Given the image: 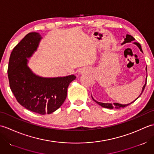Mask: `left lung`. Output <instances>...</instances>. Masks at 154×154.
Returning <instances> with one entry per match:
<instances>
[{
  "label": "left lung",
  "instance_id": "8db88e82",
  "mask_svg": "<svg viewBox=\"0 0 154 154\" xmlns=\"http://www.w3.org/2000/svg\"><path fill=\"white\" fill-rule=\"evenodd\" d=\"M123 38H124V42H122V43L121 44L122 45H123V44H126V43H130V42H133V41L135 40L133 36H132L131 35H129V34H126V38H124V36H123ZM133 44L136 45L138 47V48L140 49V50L142 52V53H143L142 50V47H141V45H140V44L139 43H138V42H134ZM146 73H147V66H146ZM146 81H147V75H146V83H145L144 85H143V87H142V90L141 93H140V94L138 96V97L136 99H138V98H139L140 96H141V94H142L143 90H144V89H145V87H146ZM91 97H92V99H93V100L94 101V102H95L96 103H97V104H99V105H100V106H102V107H103V108H106V109H112L113 108H114V109H121V108H124V107H125V106H127L128 105H129V104H130L131 103H134V101L136 100V99L135 100H134L133 102H131V103H129V104H120V103H100V102H99V101L94 100V98L93 97L92 95H91Z\"/></svg>",
  "mask_w": 154,
  "mask_h": 154
}]
</instances>
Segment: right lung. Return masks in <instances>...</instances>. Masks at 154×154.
<instances>
[{
  "mask_svg": "<svg viewBox=\"0 0 154 154\" xmlns=\"http://www.w3.org/2000/svg\"><path fill=\"white\" fill-rule=\"evenodd\" d=\"M42 37L38 32L28 34L13 49L9 59L10 87L18 102L40 114H51L66 99L67 88L76 79L74 75L44 77L34 73L29 60L37 51Z\"/></svg>",
  "mask_w": 154,
  "mask_h": 154,
  "instance_id": "add662e5",
  "label": "right lung"
}]
</instances>
